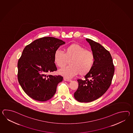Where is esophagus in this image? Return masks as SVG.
Here are the masks:
<instances>
[{"mask_svg":"<svg viewBox=\"0 0 133 133\" xmlns=\"http://www.w3.org/2000/svg\"><path fill=\"white\" fill-rule=\"evenodd\" d=\"M64 80L65 81H67V82H71V81L70 79H67V78H64Z\"/></svg>","mask_w":133,"mask_h":133,"instance_id":"34e87169","label":"esophagus"}]
</instances>
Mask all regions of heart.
I'll list each match as a JSON object with an SVG mask.
<instances>
[{
  "mask_svg": "<svg viewBox=\"0 0 133 133\" xmlns=\"http://www.w3.org/2000/svg\"><path fill=\"white\" fill-rule=\"evenodd\" d=\"M54 62L58 67L62 68L70 61V66L62 68L59 74L65 78H71L79 73L83 75L92 69L95 62V56L92 51L78 44H72L66 47L64 53L59 50L55 51Z\"/></svg>",
  "mask_w": 133,
  "mask_h": 133,
  "instance_id": "heart-1",
  "label": "heart"
}]
</instances>
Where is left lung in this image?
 <instances>
[{"label": "left lung", "mask_w": 133, "mask_h": 133, "mask_svg": "<svg viewBox=\"0 0 133 133\" xmlns=\"http://www.w3.org/2000/svg\"><path fill=\"white\" fill-rule=\"evenodd\" d=\"M86 40L91 46L95 62L86 74L85 80H77L79 86L74 97L81 103L91 102L101 97L109 88L115 72L109 52L97 42L89 38Z\"/></svg>", "instance_id": "8db88e82"}]
</instances>
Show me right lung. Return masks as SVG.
<instances>
[{"label":"right lung","instance_id":"obj_1","mask_svg":"<svg viewBox=\"0 0 133 133\" xmlns=\"http://www.w3.org/2000/svg\"><path fill=\"white\" fill-rule=\"evenodd\" d=\"M65 43L61 39L47 37L36 39L24 49L18 61V80L24 91L33 99L47 101L56 93L63 77L47 73L57 71L54 53Z\"/></svg>","mask_w":133,"mask_h":133}]
</instances>
